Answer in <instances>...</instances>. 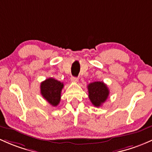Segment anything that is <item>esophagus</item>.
<instances>
[{
  "instance_id": "esophagus-1",
  "label": "esophagus",
  "mask_w": 152,
  "mask_h": 152,
  "mask_svg": "<svg viewBox=\"0 0 152 152\" xmlns=\"http://www.w3.org/2000/svg\"><path fill=\"white\" fill-rule=\"evenodd\" d=\"M71 81L73 83H77L78 81H79V79H78L77 77H72Z\"/></svg>"
}]
</instances>
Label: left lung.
<instances>
[{
    "label": "left lung",
    "instance_id": "left-lung-1",
    "mask_svg": "<svg viewBox=\"0 0 152 152\" xmlns=\"http://www.w3.org/2000/svg\"><path fill=\"white\" fill-rule=\"evenodd\" d=\"M89 98L95 107L101 106L109 95V89L103 81H95L87 86Z\"/></svg>",
    "mask_w": 152,
    "mask_h": 152
}]
</instances>
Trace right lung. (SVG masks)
<instances>
[{
    "label": "right lung",
    "instance_id": "add662e5",
    "mask_svg": "<svg viewBox=\"0 0 152 152\" xmlns=\"http://www.w3.org/2000/svg\"><path fill=\"white\" fill-rule=\"evenodd\" d=\"M63 87V83L53 78H49L41 83V94L52 106H57L60 103Z\"/></svg>",
    "mask_w": 152,
    "mask_h": 152
}]
</instances>
